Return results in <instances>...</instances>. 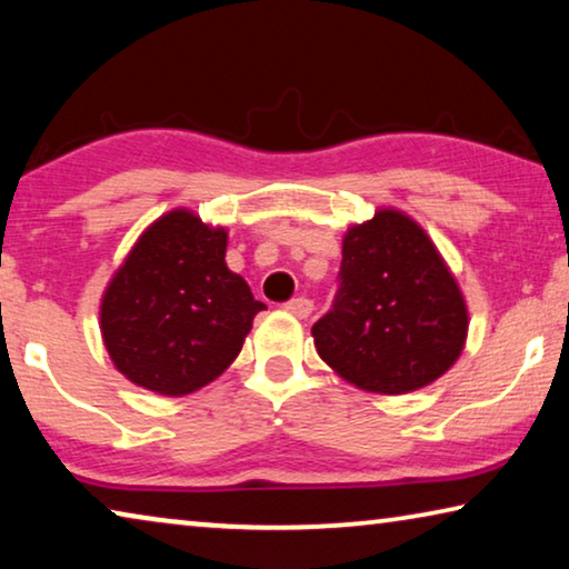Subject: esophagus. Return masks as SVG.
Returning <instances> with one entry per match:
<instances>
[{"instance_id":"esophagus-1","label":"esophagus","mask_w":569,"mask_h":569,"mask_svg":"<svg viewBox=\"0 0 569 569\" xmlns=\"http://www.w3.org/2000/svg\"><path fill=\"white\" fill-rule=\"evenodd\" d=\"M284 310L292 312L295 318L305 320V318H310V315H312V300H308V297H297V300H290L284 305Z\"/></svg>"}]
</instances>
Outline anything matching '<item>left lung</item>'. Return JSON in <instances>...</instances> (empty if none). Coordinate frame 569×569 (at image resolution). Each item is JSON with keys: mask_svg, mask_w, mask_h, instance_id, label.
Wrapping results in <instances>:
<instances>
[{"mask_svg": "<svg viewBox=\"0 0 569 569\" xmlns=\"http://www.w3.org/2000/svg\"><path fill=\"white\" fill-rule=\"evenodd\" d=\"M468 322L466 297L435 241L389 206L348 226L336 305L315 322L312 338L340 379L397 397L452 369Z\"/></svg>", "mask_w": 569, "mask_h": 569, "instance_id": "8db88e82", "label": "left lung"}]
</instances>
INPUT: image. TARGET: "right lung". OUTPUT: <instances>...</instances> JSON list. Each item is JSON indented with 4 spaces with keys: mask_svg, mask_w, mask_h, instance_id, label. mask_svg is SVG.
<instances>
[{
    "mask_svg": "<svg viewBox=\"0 0 569 569\" xmlns=\"http://www.w3.org/2000/svg\"><path fill=\"white\" fill-rule=\"evenodd\" d=\"M229 231L172 208L139 233L101 295L99 328L113 369L134 387L186 397L241 353L264 302L226 267Z\"/></svg>",
    "mask_w": 569,
    "mask_h": 569,
    "instance_id": "1",
    "label": "right lung"
}]
</instances>
